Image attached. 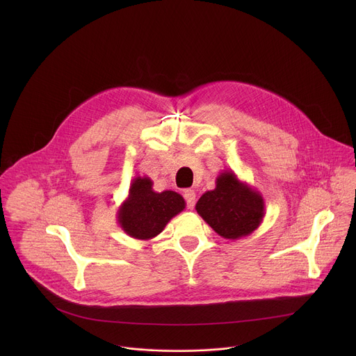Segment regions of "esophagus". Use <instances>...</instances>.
Listing matches in <instances>:
<instances>
[{"label": "esophagus", "instance_id": "34e87169", "mask_svg": "<svg viewBox=\"0 0 356 356\" xmlns=\"http://www.w3.org/2000/svg\"><path fill=\"white\" fill-rule=\"evenodd\" d=\"M184 198H186V202H187V209H190V210H193L194 209V204H195V193H194V190H191V188H187V190H184Z\"/></svg>", "mask_w": 356, "mask_h": 356}]
</instances>
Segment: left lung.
I'll list each match as a JSON object with an SVG mask.
<instances>
[{
	"mask_svg": "<svg viewBox=\"0 0 356 356\" xmlns=\"http://www.w3.org/2000/svg\"><path fill=\"white\" fill-rule=\"evenodd\" d=\"M195 211L220 236L232 241L257 231L266 214L262 194L232 170L217 176L216 188L198 198Z\"/></svg>",
	"mask_w": 356,
	"mask_h": 356,
	"instance_id": "left-lung-1",
	"label": "left lung"
}]
</instances>
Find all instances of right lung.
Listing matches in <instances>:
<instances>
[{
  "label": "right lung",
  "instance_id": "add662e5",
  "mask_svg": "<svg viewBox=\"0 0 356 356\" xmlns=\"http://www.w3.org/2000/svg\"><path fill=\"white\" fill-rule=\"evenodd\" d=\"M186 209L184 198L172 190L158 193L147 176H136L128 197L117 211L121 229L131 238L149 241L158 236L168 222Z\"/></svg>",
  "mask_w": 356,
  "mask_h": 356
}]
</instances>
